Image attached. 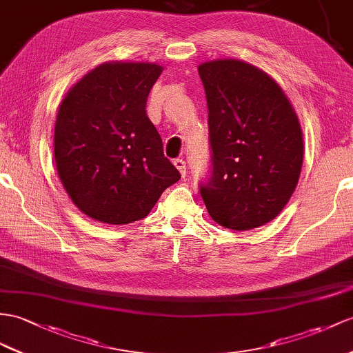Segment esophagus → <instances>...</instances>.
<instances>
[{"label":"esophagus","mask_w":353,"mask_h":353,"mask_svg":"<svg viewBox=\"0 0 353 353\" xmlns=\"http://www.w3.org/2000/svg\"><path fill=\"white\" fill-rule=\"evenodd\" d=\"M174 166L179 170V174H181V176L184 178L185 174H187V166H185V161L183 159H176L174 160Z\"/></svg>","instance_id":"34e87169"}]
</instances>
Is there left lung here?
<instances>
[{"label": "left lung", "instance_id": "left-lung-1", "mask_svg": "<svg viewBox=\"0 0 353 353\" xmlns=\"http://www.w3.org/2000/svg\"><path fill=\"white\" fill-rule=\"evenodd\" d=\"M197 70L212 150L202 199L223 228H259L279 216L296 188L304 159L299 118L280 85L253 64L225 58Z\"/></svg>", "mask_w": 353, "mask_h": 353}]
</instances>
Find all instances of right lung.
<instances>
[{"label": "right lung", "instance_id": "1", "mask_svg": "<svg viewBox=\"0 0 353 353\" xmlns=\"http://www.w3.org/2000/svg\"><path fill=\"white\" fill-rule=\"evenodd\" d=\"M161 72L157 63H103L83 74L59 105L55 165L85 216L108 225L141 220L181 178L145 110Z\"/></svg>", "mask_w": 353, "mask_h": 353}]
</instances>
